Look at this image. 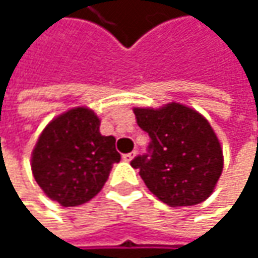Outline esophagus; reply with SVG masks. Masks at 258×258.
<instances>
[{"label":"esophagus","mask_w":258,"mask_h":258,"mask_svg":"<svg viewBox=\"0 0 258 258\" xmlns=\"http://www.w3.org/2000/svg\"><path fill=\"white\" fill-rule=\"evenodd\" d=\"M134 157H136V151H133V152H130V154H124V155H122L124 161H131Z\"/></svg>","instance_id":"34e87169"}]
</instances>
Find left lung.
Returning a JSON list of instances; mask_svg holds the SVG:
<instances>
[{
  "label": "left lung",
  "instance_id": "8db88e82",
  "mask_svg": "<svg viewBox=\"0 0 258 258\" xmlns=\"http://www.w3.org/2000/svg\"><path fill=\"white\" fill-rule=\"evenodd\" d=\"M137 125L151 137L148 154L131 161L149 191L178 208L205 202L223 173V148L208 119L180 103L134 107Z\"/></svg>",
  "mask_w": 258,
  "mask_h": 258
}]
</instances>
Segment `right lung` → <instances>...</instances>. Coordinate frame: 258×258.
I'll return each instance as SVG.
<instances>
[{"label": "right lung", "mask_w": 258, "mask_h": 258, "mask_svg": "<svg viewBox=\"0 0 258 258\" xmlns=\"http://www.w3.org/2000/svg\"><path fill=\"white\" fill-rule=\"evenodd\" d=\"M113 136L100 133V118L75 107L41 131L31 155V170L43 192L61 206H79L95 197L121 160Z\"/></svg>", "instance_id": "add662e5"}]
</instances>
